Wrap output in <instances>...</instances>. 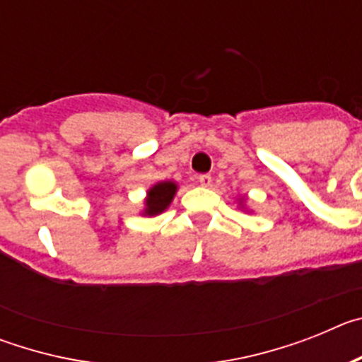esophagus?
Wrapping results in <instances>:
<instances>
[{
  "instance_id": "obj_1",
  "label": "esophagus",
  "mask_w": 362,
  "mask_h": 362,
  "mask_svg": "<svg viewBox=\"0 0 362 362\" xmlns=\"http://www.w3.org/2000/svg\"><path fill=\"white\" fill-rule=\"evenodd\" d=\"M196 179L201 187H210V183H212V175L210 174H201V175H197Z\"/></svg>"
}]
</instances>
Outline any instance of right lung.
<instances>
[{"mask_svg": "<svg viewBox=\"0 0 362 362\" xmlns=\"http://www.w3.org/2000/svg\"><path fill=\"white\" fill-rule=\"evenodd\" d=\"M175 185L172 181H165V183H158L153 188H150L148 199H146V210L145 214L148 216H156L161 214L163 210L170 204L172 197L175 194Z\"/></svg>", "mask_w": 362, "mask_h": 362, "instance_id": "1", "label": "right lung"}]
</instances>
